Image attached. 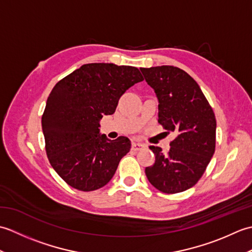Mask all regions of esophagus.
I'll list each match as a JSON object with an SVG mask.
<instances>
[{
  "mask_svg": "<svg viewBox=\"0 0 252 252\" xmlns=\"http://www.w3.org/2000/svg\"><path fill=\"white\" fill-rule=\"evenodd\" d=\"M145 147V145L142 143H137V142H133L132 143V149L134 152H138V151H142V149Z\"/></svg>",
  "mask_w": 252,
  "mask_h": 252,
  "instance_id": "1",
  "label": "esophagus"
}]
</instances>
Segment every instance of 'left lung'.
<instances>
[{
  "mask_svg": "<svg viewBox=\"0 0 252 252\" xmlns=\"http://www.w3.org/2000/svg\"><path fill=\"white\" fill-rule=\"evenodd\" d=\"M141 71L158 98V122L176 134L167 154L149 146L156 160L146 167V176L165 194L184 191L199 181L215 154V112L199 85L182 69L158 66Z\"/></svg>",
  "mask_w": 252,
  "mask_h": 252,
  "instance_id": "obj_1",
  "label": "left lung"
}]
</instances>
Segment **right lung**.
Here are the masks:
<instances>
[{
  "mask_svg": "<svg viewBox=\"0 0 252 252\" xmlns=\"http://www.w3.org/2000/svg\"><path fill=\"white\" fill-rule=\"evenodd\" d=\"M144 78L137 68L85 63L57 82L46 100L42 130L50 163L68 185L91 191L105 186L129 153L126 136L99 134V121L112 115L126 91Z\"/></svg>",
  "mask_w": 252,
  "mask_h": 252,
  "instance_id": "1",
  "label": "right lung"
}]
</instances>
